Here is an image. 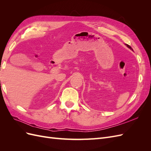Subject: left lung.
Returning <instances> with one entry per match:
<instances>
[{"instance_id": "1", "label": "left lung", "mask_w": 151, "mask_h": 151, "mask_svg": "<svg viewBox=\"0 0 151 151\" xmlns=\"http://www.w3.org/2000/svg\"><path fill=\"white\" fill-rule=\"evenodd\" d=\"M125 45H127V47H128V48H129L130 50H133V49H132V48H131V47L130 46H129V45H127V44H125Z\"/></svg>"}]
</instances>
